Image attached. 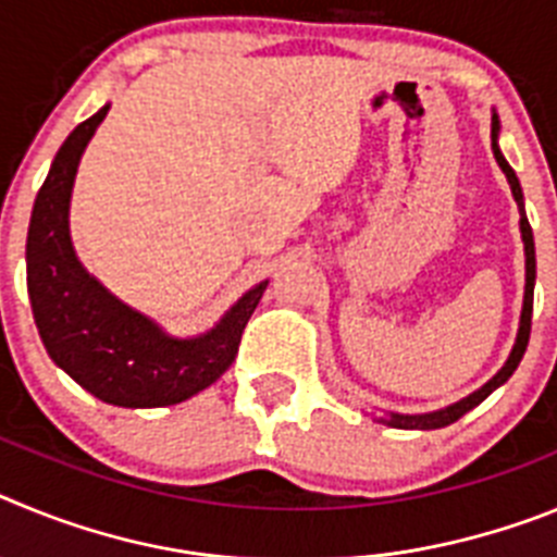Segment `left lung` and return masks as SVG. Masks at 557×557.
<instances>
[{"label": "left lung", "instance_id": "left-lung-1", "mask_svg": "<svg viewBox=\"0 0 557 557\" xmlns=\"http://www.w3.org/2000/svg\"><path fill=\"white\" fill-rule=\"evenodd\" d=\"M496 131H499V120L494 116V125H491V147H494V156H496V164L502 166V172L508 175V184L510 191H513L516 203H519V214H521V239H524V253H528V287H524V309H521V326H519V337H516V346L510 351V359L505 362L499 373L491 379L488 385H482L480 391L471 393L469 398H462L457 405L446 407V410H437V412H426V416H391L387 424L396 426V430H441V426H449L455 424L457 418H462L469 410H474L480 401L491 396L502 382H508L510 373L519 368L521 357L528 351V339H530V326H533V287H535V243H533V228L528 223V214H524V198H521V186L519 178H516V172L510 170V164L505 161V156L499 152L496 147Z\"/></svg>", "mask_w": 557, "mask_h": 557}]
</instances>
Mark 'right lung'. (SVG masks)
Wrapping results in <instances>:
<instances>
[{
  "instance_id": "right-lung-1",
  "label": "right lung",
  "mask_w": 557,
  "mask_h": 557,
  "mask_svg": "<svg viewBox=\"0 0 557 557\" xmlns=\"http://www.w3.org/2000/svg\"><path fill=\"white\" fill-rule=\"evenodd\" d=\"M106 113L108 106L69 133L38 189L27 231L33 318L55 366L100 401L116 407L178 405L228 371L268 282L243 295L209 334L172 339L83 270L69 239V195L83 150Z\"/></svg>"
}]
</instances>
